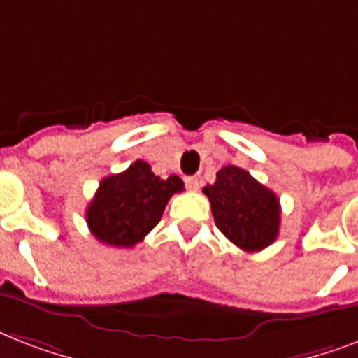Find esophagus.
I'll return each instance as SVG.
<instances>
[{"label": "esophagus", "mask_w": 358, "mask_h": 358, "mask_svg": "<svg viewBox=\"0 0 358 358\" xmlns=\"http://www.w3.org/2000/svg\"><path fill=\"white\" fill-rule=\"evenodd\" d=\"M185 187L189 191L199 189V178H196V176H187V178H185Z\"/></svg>", "instance_id": "1"}]
</instances>
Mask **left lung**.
Listing matches in <instances>:
<instances>
[{
  "mask_svg": "<svg viewBox=\"0 0 358 358\" xmlns=\"http://www.w3.org/2000/svg\"><path fill=\"white\" fill-rule=\"evenodd\" d=\"M202 191L210 199L217 229L239 249L255 252L277 239L280 202L245 169L227 165Z\"/></svg>",
  "mask_w": 358,
  "mask_h": 358,
  "instance_id": "8db88e82",
  "label": "left lung"
}]
</instances>
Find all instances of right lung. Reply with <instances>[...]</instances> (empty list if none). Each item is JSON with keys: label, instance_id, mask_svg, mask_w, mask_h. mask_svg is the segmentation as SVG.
<instances>
[{"label": "right lung", "instance_id": "add662e5", "mask_svg": "<svg viewBox=\"0 0 358 358\" xmlns=\"http://www.w3.org/2000/svg\"><path fill=\"white\" fill-rule=\"evenodd\" d=\"M180 191L184 182L176 174L163 180L148 163L137 159L124 173L100 182L85 213L89 230L106 245L134 247L159 223L169 199Z\"/></svg>", "mask_w": 358, "mask_h": 358}]
</instances>
